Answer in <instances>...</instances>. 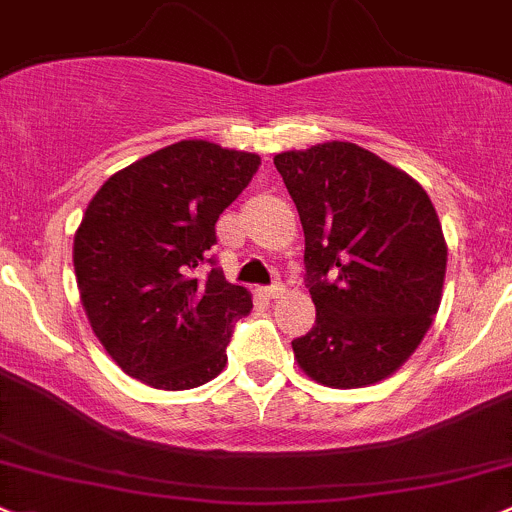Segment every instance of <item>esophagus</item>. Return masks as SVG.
I'll return each instance as SVG.
<instances>
[{
	"label": "esophagus",
	"instance_id": "obj_1",
	"mask_svg": "<svg viewBox=\"0 0 512 512\" xmlns=\"http://www.w3.org/2000/svg\"><path fill=\"white\" fill-rule=\"evenodd\" d=\"M258 293L266 295V298H283V295H286V288H283V283H273V286L261 288Z\"/></svg>",
	"mask_w": 512,
	"mask_h": 512
}]
</instances>
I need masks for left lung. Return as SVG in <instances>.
<instances>
[{
    "mask_svg": "<svg viewBox=\"0 0 512 512\" xmlns=\"http://www.w3.org/2000/svg\"><path fill=\"white\" fill-rule=\"evenodd\" d=\"M305 234L315 325L293 340L298 367L333 389L392 377L439 313L446 249L414 177L355 142L273 157Z\"/></svg>",
    "mask_w": 512,
    "mask_h": 512,
    "instance_id": "left-lung-1",
    "label": "left lung"
}]
</instances>
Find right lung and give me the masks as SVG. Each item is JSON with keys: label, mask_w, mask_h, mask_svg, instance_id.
<instances>
[{"label": "right lung", "mask_w": 512, "mask_h": 512, "mask_svg": "<svg viewBox=\"0 0 512 512\" xmlns=\"http://www.w3.org/2000/svg\"><path fill=\"white\" fill-rule=\"evenodd\" d=\"M258 165L256 152L182 140L110 175L88 202L73 236L83 310L115 365L147 387H202L226 367L251 293L219 268L204 283L192 271Z\"/></svg>", "instance_id": "1"}]
</instances>
